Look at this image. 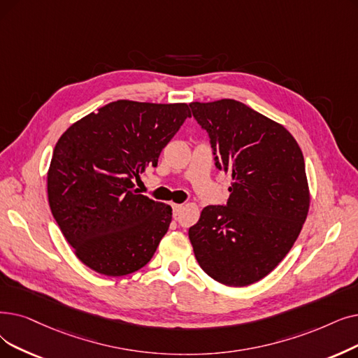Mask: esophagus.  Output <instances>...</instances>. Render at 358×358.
<instances>
[{
	"mask_svg": "<svg viewBox=\"0 0 358 358\" xmlns=\"http://www.w3.org/2000/svg\"><path fill=\"white\" fill-rule=\"evenodd\" d=\"M181 210H182V205H176V203L173 205V215L174 216H178Z\"/></svg>",
	"mask_w": 358,
	"mask_h": 358,
	"instance_id": "obj_1",
	"label": "esophagus"
}]
</instances>
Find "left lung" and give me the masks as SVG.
<instances>
[{
  "instance_id": "left-lung-1",
  "label": "left lung",
  "mask_w": 358,
  "mask_h": 358,
  "mask_svg": "<svg viewBox=\"0 0 358 358\" xmlns=\"http://www.w3.org/2000/svg\"><path fill=\"white\" fill-rule=\"evenodd\" d=\"M208 136L215 166L232 176L227 205H209L190 227L200 268L228 287L272 272L291 250L310 196L301 149L291 133L234 99L192 102Z\"/></svg>"
}]
</instances>
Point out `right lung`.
Segmentation results:
<instances>
[{
    "label": "right lung",
    "instance_id": "1",
    "mask_svg": "<svg viewBox=\"0 0 358 358\" xmlns=\"http://www.w3.org/2000/svg\"><path fill=\"white\" fill-rule=\"evenodd\" d=\"M192 117L187 103L115 101L59 137L48 171V200L76 256L106 276L129 275L152 259L173 209L138 194L134 180Z\"/></svg>",
    "mask_w": 358,
    "mask_h": 358
}]
</instances>
